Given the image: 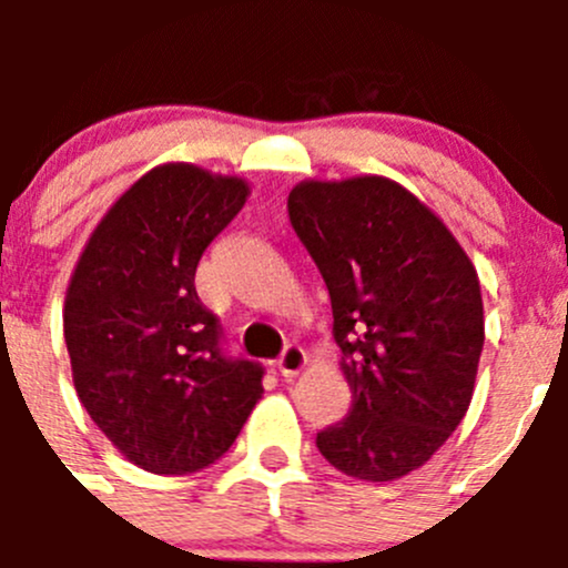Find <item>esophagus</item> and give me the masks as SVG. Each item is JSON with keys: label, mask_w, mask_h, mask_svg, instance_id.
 I'll list each match as a JSON object with an SVG mask.
<instances>
[{"label": "esophagus", "mask_w": 568, "mask_h": 568, "mask_svg": "<svg viewBox=\"0 0 568 568\" xmlns=\"http://www.w3.org/2000/svg\"><path fill=\"white\" fill-rule=\"evenodd\" d=\"M305 368H307V354H305V348L296 346V343H291V346H285L283 357L277 359L280 376H285V379H294V376H300Z\"/></svg>", "instance_id": "1"}]
</instances>
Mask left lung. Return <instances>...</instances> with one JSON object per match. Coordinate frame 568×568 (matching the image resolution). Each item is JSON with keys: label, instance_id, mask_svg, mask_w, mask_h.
Returning a JSON list of instances; mask_svg holds the SVG:
<instances>
[{"label": "left lung", "instance_id": "8db88e82", "mask_svg": "<svg viewBox=\"0 0 568 568\" xmlns=\"http://www.w3.org/2000/svg\"><path fill=\"white\" fill-rule=\"evenodd\" d=\"M296 236L332 302V335L352 390L346 420L324 428L326 462L357 480H398L456 432L484 348L478 272L443 220L385 175L300 181Z\"/></svg>", "mask_w": 568, "mask_h": 568}]
</instances>
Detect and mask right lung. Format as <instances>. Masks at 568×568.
<instances>
[{
	"label": "right lung",
	"instance_id": "obj_1",
	"mask_svg": "<svg viewBox=\"0 0 568 568\" xmlns=\"http://www.w3.org/2000/svg\"><path fill=\"white\" fill-rule=\"evenodd\" d=\"M250 183L189 162L148 170L95 225L62 311L79 400L131 464L156 475L209 467L263 395V368L220 352L194 291L205 247Z\"/></svg>",
	"mask_w": 568,
	"mask_h": 568
}]
</instances>
